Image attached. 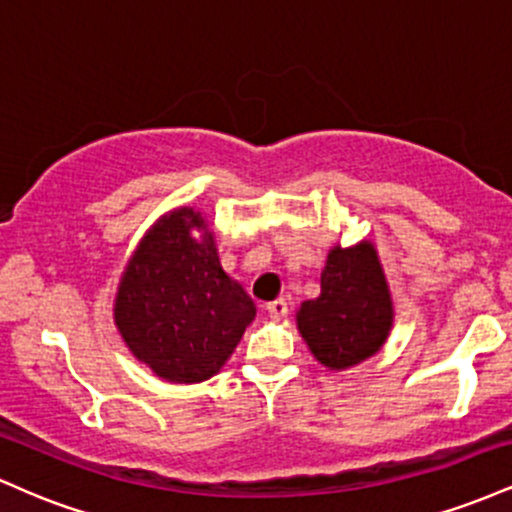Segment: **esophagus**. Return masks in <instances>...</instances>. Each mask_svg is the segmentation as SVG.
Instances as JSON below:
<instances>
[{"mask_svg":"<svg viewBox=\"0 0 512 512\" xmlns=\"http://www.w3.org/2000/svg\"><path fill=\"white\" fill-rule=\"evenodd\" d=\"M267 313L272 320H281V317H286V313H289V303L284 298H276V301L267 305Z\"/></svg>","mask_w":512,"mask_h":512,"instance_id":"obj_1","label":"esophagus"}]
</instances>
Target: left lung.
<instances>
[{
  "mask_svg": "<svg viewBox=\"0 0 512 512\" xmlns=\"http://www.w3.org/2000/svg\"><path fill=\"white\" fill-rule=\"evenodd\" d=\"M296 325L315 361L346 370L383 349L395 325L387 276L370 240L334 245L320 274V296L303 301Z\"/></svg>",
  "mask_w": 512,
  "mask_h": 512,
  "instance_id": "1",
  "label": "left lung"
}]
</instances>
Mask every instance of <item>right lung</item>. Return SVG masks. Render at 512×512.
<instances>
[{
  "label": "right lung",
  "mask_w": 512,
  "mask_h": 512,
  "mask_svg": "<svg viewBox=\"0 0 512 512\" xmlns=\"http://www.w3.org/2000/svg\"><path fill=\"white\" fill-rule=\"evenodd\" d=\"M257 308L223 272L214 231L195 207L170 209L122 269L113 320L137 361L161 380H209L231 358Z\"/></svg>",
  "instance_id": "right-lung-1"
}]
</instances>
